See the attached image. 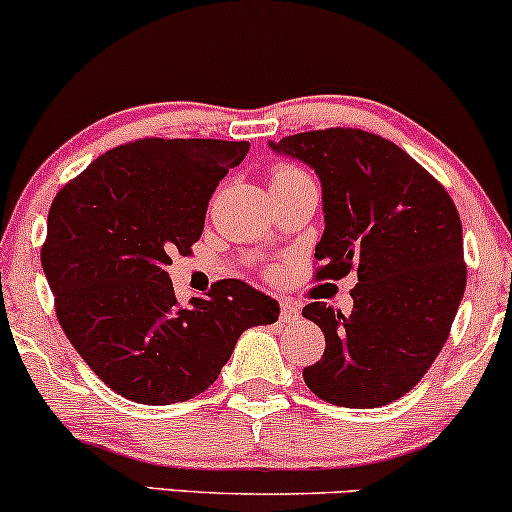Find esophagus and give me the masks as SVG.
<instances>
[{
  "label": "esophagus",
  "mask_w": 512,
  "mask_h": 512,
  "mask_svg": "<svg viewBox=\"0 0 512 512\" xmlns=\"http://www.w3.org/2000/svg\"><path fill=\"white\" fill-rule=\"evenodd\" d=\"M298 315H301V308H298V303H293V301L281 303V320L293 322V320H298Z\"/></svg>",
  "instance_id": "1"
}]
</instances>
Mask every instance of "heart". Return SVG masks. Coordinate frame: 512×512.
<instances>
[{
	"label": "heart",
	"mask_w": 512,
	"mask_h": 512,
	"mask_svg": "<svg viewBox=\"0 0 512 512\" xmlns=\"http://www.w3.org/2000/svg\"><path fill=\"white\" fill-rule=\"evenodd\" d=\"M296 178H308V175H305L301 168H293V166H279L272 173V182H286Z\"/></svg>",
	"instance_id": "b5f03b06"
}]
</instances>
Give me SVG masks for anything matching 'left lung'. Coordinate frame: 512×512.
Wrapping results in <instances>:
<instances>
[{"instance_id": "8db88e82", "label": "left lung", "mask_w": 512, "mask_h": 512, "mask_svg": "<svg viewBox=\"0 0 512 512\" xmlns=\"http://www.w3.org/2000/svg\"><path fill=\"white\" fill-rule=\"evenodd\" d=\"M315 170L325 231L317 279L356 274L354 310L310 303L325 354L303 370L325 402L373 409L419 383L448 342L467 286L462 223L443 185L407 151L363 129H317L269 142Z\"/></svg>"}]
</instances>
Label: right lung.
<instances>
[{
    "instance_id": "obj_1",
    "label": "right lung",
    "mask_w": 512,
    "mask_h": 512,
    "mask_svg": "<svg viewBox=\"0 0 512 512\" xmlns=\"http://www.w3.org/2000/svg\"><path fill=\"white\" fill-rule=\"evenodd\" d=\"M250 142L139 139L117 146L57 192L40 260L57 320L117 395L139 404L192 399L219 378L248 327L279 303L223 279L187 305L166 272L204 231L209 199Z\"/></svg>"
}]
</instances>
